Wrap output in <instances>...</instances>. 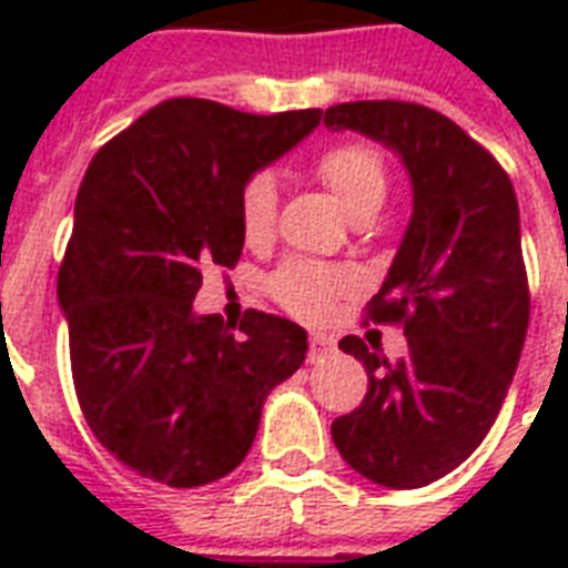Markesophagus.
Listing matches in <instances>:
<instances>
[{
	"label": "esophagus",
	"mask_w": 568,
	"mask_h": 568,
	"mask_svg": "<svg viewBox=\"0 0 568 568\" xmlns=\"http://www.w3.org/2000/svg\"><path fill=\"white\" fill-rule=\"evenodd\" d=\"M336 354V342L324 333H312L310 336V363H318L324 356Z\"/></svg>",
	"instance_id": "34e87169"
}]
</instances>
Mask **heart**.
Returning a JSON list of instances; mask_svg holds the SVG:
<instances>
[{
    "label": "heart",
    "instance_id": "obj_1",
    "mask_svg": "<svg viewBox=\"0 0 568 568\" xmlns=\"http://www.w3.org/2000/svg\"><path fill=\"white\" fill-rule=\"evenodd\" d=\"M315 176L327 185L354 221H368L386 203L388 173L377 146L363 141L327 146L315 159ZM276 221V185L271 173H253L239 194V226L247 244H265ZM354 288V276L292 258L267 280V292L297 318H324L342 294Z\"/></svg>",
    "mask_w": 568,
    "mask_h": 568
}]
</instances>
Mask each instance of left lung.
<instances>
[{
  "label": "left lung",
  "mask_w": 568,
  "mask_h": 568,
  "mask_svg": "<svg viewBox=\"0 0 568 568\" xmlns=\"http://www.w3.org/2000/svg\"><path fill=\"white\" fill-rule=\"evenodd\" d=\"M321 118L388 146L413 182V217L368 303L374 324H404L409 354L388 363L363 338L338 342L368 392L333 422V442L374 484L418 489L471 457L519 365L530 318L519 203L501 164L427 105L342 102Z\"/></svg>",
  "instance_id": "8db88e82"
}]
</instances>
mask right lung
Wrapping results in <instances>:
<instances>
[{"instance_id": "obj_1", "label": "right lung", "mask_w": 568, "mask_h": 568, "mask_svg": "<svg viewBox=\"0 0 568 568\" xmlns=\"http://www.w3.org/2000/svg\"><path fill=\"white\" fill-rule=\"evenodd\" d=\"M321 109L244 114L194 97L159 102L100 146L75 194L58 271L84 422L155 484L230 475L267 392L306 359V329L250 310L196 315L205 267H232L241 185L301 144Z\"/></svg>"}]
</instances>
